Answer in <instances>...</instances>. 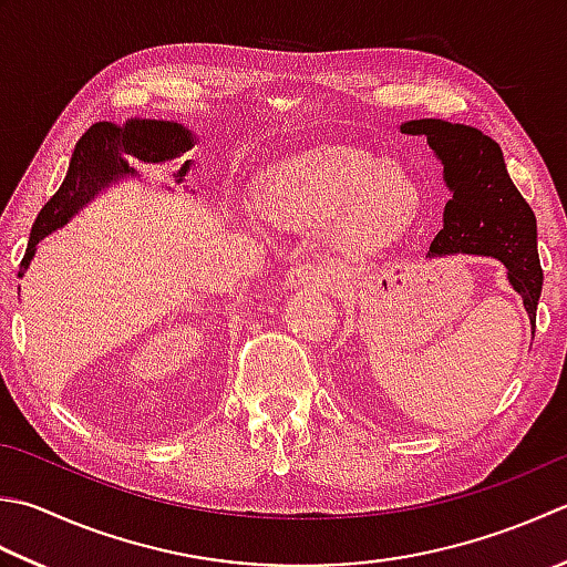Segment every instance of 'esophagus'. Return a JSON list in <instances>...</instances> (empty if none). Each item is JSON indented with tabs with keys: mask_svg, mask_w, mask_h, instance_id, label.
Wrapping results in <instances>:
<instances>
[{
	"mask_svg": "<svg viewBox=\"0 0 567 567\" xmlns=\"http://www.w3.org/2000/svg\"><path fill=\"white\" fill-rule=\"evenodd\" d=\"M285 285L287 287H302V285L305 287H329L331 277H329L324 265L309 260V262H297L295 268L287 270Z\"/></svg>",
	"mask_w": 567,
	"mask_h": 567,
	"instance_id": "esophagus-1",
	"label": "esophagus"
}]
</instances>
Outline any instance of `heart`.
Here are the masks:
<instances>
[{
	"instance_id": "obj_1",
	"label": "heart",
	"mask_w": 567,
	"mask_h": 567,
	"mask_svg": "<svg viewBox=\"0 0 567 567\" xmlns=\"http://www.w3.org/2000/svg\"><path fill=\"white\" fill-rule=\"evenodd\" d=\"M258 210L285 224L341 218L347 238L361 246L401 230L420 204L417 184L403 166L349 144H321L285 159L265 176Z\"/></svg>"
}]
</instances>
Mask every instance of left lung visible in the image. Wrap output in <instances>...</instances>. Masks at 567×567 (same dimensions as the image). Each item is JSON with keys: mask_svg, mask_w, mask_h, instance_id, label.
<instances>
[{"mask_svg": "<svg viewBox=\"0 0 567 567\" xmlns=\"http://www.w3.org/2000/svg\"><path fill=\"white\" fill-rule=\"evenodd\" d=\"M401 132L427 137L452 192L445 224L430 243V252H472L502 260L536 331L543 287L536 216L508 176L502 147L476 127L445 120H410Z\"/></svg>", "mask_w": 567, "mask_h": 567, "instance_id": "1", "label": "left lung"}]
</instances>
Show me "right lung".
Listing matches in <instances>:
<instances>
[{"label": "right lung", "instance_id": "1", "mask_svg": "<svg viewBox=\"0 0 567 567\" xmlns=\"http://www.w3.org/2000/svg\"><path fill=\"white\" fill-rule=\"evenodd\" d=\"M192 147V132L176 125V122L127 120L125 125L105 120L95 122L75 142L69 174H65L59 192L49 198L47 206L39 210L37 220H33L31 238L21 265L27 268L33 252H37V243L43 236H49L51 230L69 224L78 214V208H83L91 198H95L97 192L117 182L120 176L135 174L130 159L172 162L184 157ZM188 166H192V159H186L182 169L176 172V182L184 179Z\"/></svg>", "mask_w": 567, "mask_h": 567}]
</instances>
